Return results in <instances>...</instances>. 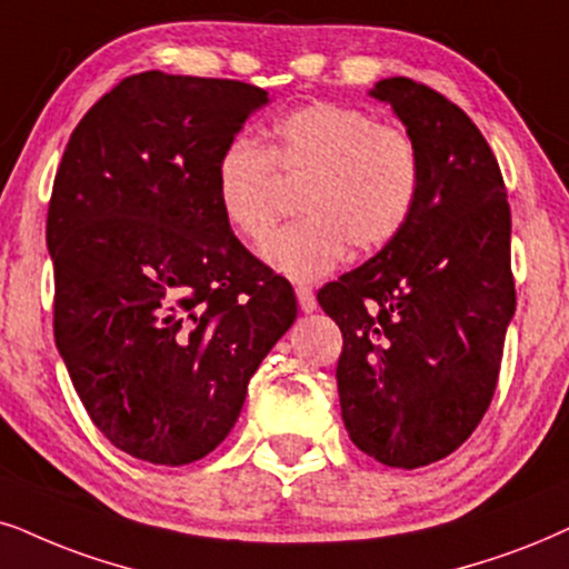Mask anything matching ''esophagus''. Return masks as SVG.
Returning a JSON list of instances; mask_svg holds the SVG:
<instances>
[{
  "label": "esophagus",
  "instance_id": "esophagus-1",
  "mask_svg": "<svg viewBox=\"0 0 569 569\" xmlns=\"http://www.w3.org/2000/svg\"><path fill=\"white\" fill-rule=\"evenodd\" d=\"M297 299H299V309L305 315L315 312V309H318V299H315L312 289H307V286H297Z\"/></svg>",
  "mask_w": 569,
  "mask_h": 569
}]
</instances>
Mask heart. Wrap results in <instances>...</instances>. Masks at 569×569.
Wrapping results in <instances>:
<instances>
[{"label":"heart","mask_w":569,"mask_h":569,"mask_svg":"<svg viewBox=\"0 0 569 569\" xmlns=\"http://www.w3.org/2000/svg\"><path fill=\"white\" fill-rule=\"evenodd\" d=\"M299 181L305 218L280 231L264 260L293 280H318L347 247L368 254L397 239L420 191L415 141L365 110L333 102L299 107L270 128L262 147L236 136L214 162V199L241 239L268 241L280 214L278 177Z\"/></svg>","instance_id":"obj_1"}]
</instances>
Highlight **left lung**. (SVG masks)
I'll list each match as a JSON object with an SVG mask.
<instances>
[{
	"mask_svg": "<svg viewBox=\"0 0 569 569\" xmlns=\"http://www.w3.org/2000/svg\"><path fill=\"white\" fill-rule=\"evenodd\" d=\"M370 97L415 141L420 191L397 239L318 301L343 333L349 438L415 470L459 449L491 405L515 315L512 214L491 147L457 104L409 78H383Z\"/></svg>",
	"mask_w": 569,
	"mask_h": 569,
	"instance_id": "obj_1",
	"label": "left lung"
}]
</instances>
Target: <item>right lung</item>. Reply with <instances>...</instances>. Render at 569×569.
Wrapping results in <instances>:
<instances>
[{"mask_svg": "<svg viewBox=\"0 0 569 569\" xmlns=\"http://www.w3.org/2000/svg\"><path fill=\"white\" fill-rule=\"evenodd\" d=\"M268 91L149 70L76 126L47 214L54 341L86 412L152 465L207 457L297 320L214 199V162Z\"/></svg>", "mask_w": 569, "mask_h": 569, "instance_id": "add662e5", "label": "right lung"}]
</instances>
